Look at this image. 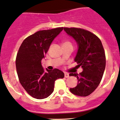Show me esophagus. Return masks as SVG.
Returning <instances> with one entry per match:
<instances>
[{"mask_svg": "<svg viewBox=\"0 0 120 120\" xmlns=\"http://www.w3.org/2000/svg\"><path fill=\"white\" fill-rule=\"evenodd\" d=\"M65 78H69V74H68V73H65Z\"/></svg>", "mask_w": 120, "mask_h": 120, "instance_id": "obj_1", "label": "esophagus"}]
</instances>
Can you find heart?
<instances>
[{"label":"heart","mask_w":120,"mask_h":120,"mask_svg":"<svg viewBox=\"0 0 120 120\" xmlns=\"http://www.w3.org/2000/svg\"><path fill=\"white\" fill-rule=\"evenodd\" d=\"M64 45H71V42H69V41H65V42H64Z\"/></svg>","instance_id":"obj_1"}]
</instances>
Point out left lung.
Instances as JSON below:
<instances>
[{
	"mask_svg": "<svg viewBox=\"0 0 120 120\" xmlns=\"http://www.w3.org/2000/svg\"><path fill=\"white\" fill-rule=\"evenodd\" d=\"M64 30L71 36L78 46L74 61L83 71L79 74L70 73L78 79V84L70 88L76 96L86 97L92 93L99 85L106 65L105 51L101 40L89 31L80 28L64 27Z\"/></svg>",
	"mask_w": 120,
	"mask_h": 120,
	"instance_id": "1",
	"label": "left lung"
}]
</instances>
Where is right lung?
I'll return each instance as SVG.
<instances>
[{"mask_svg":"<svg viewBox=\"0 0 120 120\" xmlns=\"http://www.w3.org/2000/svg\"><path fill=\"white\" fill-rule=\"evenodd\" d=\"M64 29L41 30L23 41L16 58V69L20 84L29 95L37 99L48 97L53 92L55 80L64 77L58 69H46L41 64L52 41Z\"/></svg>","mask_w":120,"mask_h":120,"instance_id":"add662e5","label":"right lung"}]
</instances>
